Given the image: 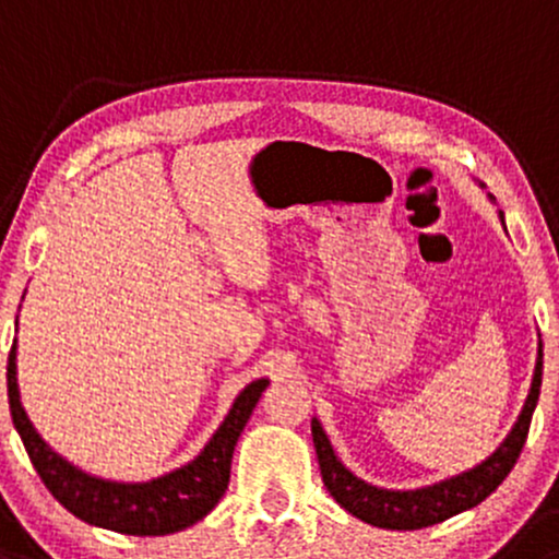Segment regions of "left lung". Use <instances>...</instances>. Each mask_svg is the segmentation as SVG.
Masks as SVG:
<instances>
[{"instance_id": "left-lung-1", "label": "left lung", "mask_w": 559, "mask_h": 559, "mask_svg": "<svg viewBox=\"0 0 559 559\" xmlns=\"http://www.w3.org/2000/svg\"><path fill=\"white\" fill-rule=\"evenodd\" d=\"M504 222V213H499ZM542 367L544 354L542 343H538L536 369H533V382L528 399H525L523 412H520L518 423L512 425L510 436L501 441V447L488 456L486 462L475 465L467 473L454 475V478L432 483V486L415 488V491H388V488H378L372 483H364L356 478L350 469L343 465L330 447L328 432L322 430L319 419H311V436L313 449H317L319 469H322V480L332 493V499L350 512L354 518L364 520L369 525L388 531H417L428 528V525L443 523V520L460 515V512L473 510L483 499L491 497L499 488V483L510 475L515 467L520 451L525 447L528 438L531 417L536 409L538 393H542Z\"/></svg>"}]
</instances>
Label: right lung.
Masks as SVG:
<instances>
[{
    "label": "right lung",
    "instance_id": "1",
    "mask_svg": "<svg viewBox=\"0 0 559 559\" xmlns=\"http://www.w3.org/2000/svg\"><path fill=\"white\" fill-rule=\"evenodd\" d=\"M269 380H253L246 391L235 399L229 415L213 432L192 462L174 473L144 483H118L94 478L84 469L73 467L62 460L55 449L36 432L34 425L21 404L17 391V367H15V343H12L8 359V396L10 415L21 441L26 447L36 473L49 488L55 499L73 512L79 520L99 528L127 533V536H166L195 525L203 520L229 486L231 454H235L237 438L253 415L261 393L266 391Z\"/></svg>",
    "mask_w": 559,
    "mask_h": 559
}]
</instances>
